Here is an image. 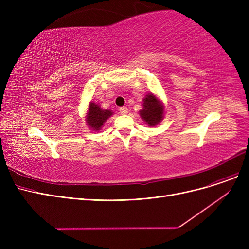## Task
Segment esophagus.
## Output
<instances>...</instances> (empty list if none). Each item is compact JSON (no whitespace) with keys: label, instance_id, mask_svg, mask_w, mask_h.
Segmentation results:
<instances>
[{"label":"esophagus","instance_id":"1","mask_svg":"<svg viewBox=\"0 0 249 249\" xmlns=\"http://www.w3.org/2000/svg\"><path fill=\"white\" fill-rule=\"evenodd\" d=\"M127 112H129V110H127V108H125V107H120L119 108V113H120V114H126Z\"/></svg>","mask_w":249,"mask_h":249}]
</instances>
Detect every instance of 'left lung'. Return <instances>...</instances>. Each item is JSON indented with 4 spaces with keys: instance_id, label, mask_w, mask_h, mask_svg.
Returning a JSON list of instances; mask_svg holds the SVG:
<instances>
[{
    "instance_id": "8db88e82",
    "label": "left lung",
    "mask_w": 249,
    "mask_h": 249,
    "mask_svg": "<svg viewBox=\"0 0 249 249\" xmlns=\"http://www.w3.org/2000/svg\"><path fill=\"white\" fill-rule=\"evenodd\" d=\"M143 109L140 111V116L148 125H156L163 118L164 108L161 102L153 94L149 93L143 100Z\"/></svg>"
}]
</instances>
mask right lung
Returning <instances> with one entry per match:
<instances>
[{"label": "right lung", "mask_w": 249, "mask_h": 249, "mask_svg": "<svg viewBox=\"0 0 249 249\" xmlns=\"http://www.w3.org/2000/svg\"><path fill=\"white\" fill-rule=\"evenodd\" d=\"M112 115L110 110H103L99 105L95 103H90L89 110L87 114V124L91 129L99 131L103 124Z\"/></svg>", "instance_id": "right-lung-1"}]
</instances>
